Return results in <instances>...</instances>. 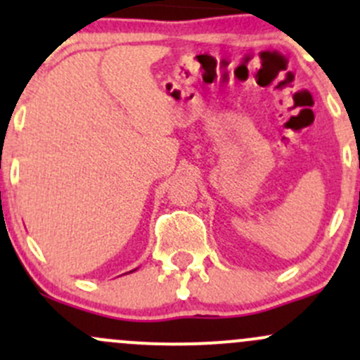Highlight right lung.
Masks as SVG:
<instances>
[{
	"label": "right lung",
	"mask_w": 360,
	"mask_h": 360,
	"mask_svg": "<svg viewBox=\"0 0 360 360\" xmlns=\"http://www.w3.org/2000/svg\"><path fill=\"white\" fill-rule=\"evenodd\" d=\"M134 271H135V269H134ZM134 271H130V273H134Z\"/></svg>",
	"instance_id": "obj_1"
}]
</instances>
